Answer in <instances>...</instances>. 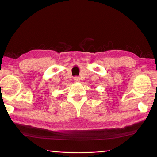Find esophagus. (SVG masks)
I'll return each mask as SVG.
<instances>
[{
	"mask_svg": "<svg viewBox=\"0 0 157 157\" xmlns=\"http://www.w3.org/2000/svg\"><path fill=\"white\" fill-rule=\"evenodd\" d=\"M74 81H75V82H79V77H75V78H74Z\"/></svg>",
	"mask_w": 157,
	"mask_h": 157,
	"instance_id": "1",
	"label": "esophagus"
}]
</instances>
